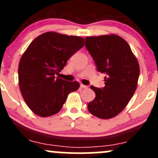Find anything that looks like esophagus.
Segmentation results:
<instances>
[{"mask_svg":"<svg viewBox=\"0 0 158 158\" xmlns=\"http://www.w3.org/2000/svg\"><path fill=\"white\" fill-rule=\"evenodd\" d=\"M80 87H81V89H88V86L87 85H82V84L80 85Z\"/></svg>","mask_w":158,"mask_h":158,"instance_id":"1","label":"esophagus"}]
</instances>
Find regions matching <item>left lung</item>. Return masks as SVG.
I'll list each match as a JSON object with an SVG mask.
<instances>
[{
  "label": "left lung",
  "mask_w": 158,
  "mask_h": 158,
  "mask_svg": "<svg viewBox=\"0 0 158 158\" xmlns=\"http://www.w3.org/2000/svg\"><path fill=\"white\" fill-rule=\"evenodd\" d=\"M85 47L104 77L105 86H91L95 98L88 104L92 115L110 119L118 115L135 93L139 80V62L129 44L111 34L85 38Z\"/></svg>",
  "instance_id": "8db88e82"
}]
</instances>
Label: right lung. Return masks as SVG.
I'll return each instance as SVG.
<instances>
[{"mask_svg":"<svg viewBox=\"0 0 158 158\" xmlns=\"http://www.w3.org/2000/svg\"><path fill=\"white\" fill-rule=\"evenodd\" d=\"M84 43L79 36L48 31L35 38L23 53L18 69L19 89L36 115L47 117L57 114L68 94L79 88L76 81L68 82L55 76Z\"/></svg>","mask_w":158,"mask_h":158,"instance_id":"right-lung-1","label":"right lung"}]
</instances>
